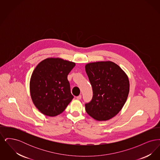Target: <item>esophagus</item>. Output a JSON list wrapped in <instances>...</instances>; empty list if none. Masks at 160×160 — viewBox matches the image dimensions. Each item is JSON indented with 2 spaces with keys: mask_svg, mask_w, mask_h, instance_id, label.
Segmentation results:
<instances>
[{
  "mask_svg": "<svg viewBox=\"0 0 160 160\" xmlns=\"http://www.w3.org/2000/svg\"><path fill=\"white\" fill-rule=\"evenodd\" d=\"M76 98L77 99H80L82 98V95H78V96H77L76 97Z\"/></svg>",
  "mask_w": 160,
  "mask_h": 160,
  "instance_id": "esophagus-1",
  "label": "esophagus"
}]
</instances>
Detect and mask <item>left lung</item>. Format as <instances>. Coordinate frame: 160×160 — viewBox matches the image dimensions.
Instances as JSON below:
<instances>
[{"mask_svg": "<svg viewBox=\"0 0 160 160\" xmlns=\"http://www.w3.org/2000/svg\"><path fill=\"white\" fill-rule=\"evenodd\" d=\"M93 97L85 104L88 114L97 121H107L118 114L129 93V80L125 72L111 61L86 65Z\"/></svg>", "mask_w": 160, "mask_h": 160, "instance_id": "1", "label": "left lung"}]
</instances>
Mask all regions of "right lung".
<instances>
[{"instance_id": "obj_1", "label": "right lung", "mask_w": 160, "mask_h": 160, "mask_svg": "<svg viewBox=\"0 0 160 160\" xmlns=\"http://www.w3.org/2000/svg\"><path fill=\"white\" fill-rule=\"evenodd\" d=\"M74 62L47 58L34 69L30 81L31 98L38 110L48 116L62 113L74 97L67 77Z\"/></svg>"}]
</instances>
